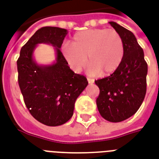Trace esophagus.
Masks as SVG:
<instances>
[{
  "instance_id": "34e87169",
  "label": "esophagus",
  "mask_w": 159,
  "mask_h": 159,
  "mask_svg": "<svg viewBox=\"0 0 159 159\" xmlns=\"http://www.w3.org/2000/svg\"><path fill=\"white\" fill-rule=\"evenodd\" d=\"M87 80H88L89 84H93V82H94V80H93V79L91 78H87Z\"/></svg>"
}]
</instances>
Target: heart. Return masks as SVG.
I'll return each instance as SVG.
<instances>
[{
	"label": "heart",
	"mask_w": 159,
	"mask_h": 159,
	"mask_svg": "<svg viewBox=\"0 0 159 159\" xmlns=\"http://www.w3.org/2000/svg\"><path fill=\"white\" fill-rule=\"evenodd\" d=\"M62 54L74 71L78 72L88 63L93 73L106 75L114 73L124 56V41L113 29H90L77 33L72 45H64Z\"/></svg>",
	"instance_id": "heart-1"
}]
</instances>
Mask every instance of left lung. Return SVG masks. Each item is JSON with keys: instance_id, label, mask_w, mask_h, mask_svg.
Masks as SVG:
<instances>
[{"instance_id": "left-lung-1", "label": "left lung", "mask_w": 159, "mask_h": 159, "mask_svg": "<svg viewBox=\"0 0 159 159\" xmlns=\"http://www.w3.org/2000/svg\"><path fill=\"white\" fill-rule=\"evenodd\" d=\"M109 23L121 35L124 56L117 70L95 80L99 89L96 104L104 119L118 123L133 116L141 106L147 89L148 65L134 35L116 22Z\"/></svg>"}]
</instances>
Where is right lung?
I'll return each instance as SVG.
<instances>
[{
  "label": "right lung",
  "instance_id": "add662e5",
  "mask_svg": "<svg viewBox=\"0 0 159 159\" xmlns=\"http://www.w3.org/2000/svg\"><path fill=\"white\" fill-rule=\"evenodd\" d=\"M67 30L40 28L22 46L17 60L18 83L25 104L36 120L47 126H59L70 120L75 103L86 86L87 79L69 67L60 48ZM54 46L57 58L52 65L40 66L33 58L38 43Z\"/></svg>",
  "mask_w": 159,
  "mask_h": 159
}]
</instances>
